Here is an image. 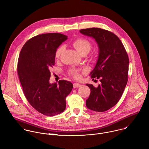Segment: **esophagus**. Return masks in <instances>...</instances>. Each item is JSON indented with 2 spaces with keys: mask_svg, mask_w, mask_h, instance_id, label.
<instances>
[{
  "mask_svg": "<svg viewBox=\"0 0 149 149\" xmlns=\"http://www.w3.org/2000/svg\"><path fill=\"white\" fill-rule=\"evenodd\" d=\"M73 85H74V88H79V87L81 86V85L79 84V83H74V84H73Z\"/></svg>",
  "mask_w": 149,
  "mask_h": 149,
  "instance_id": "obj_1",
  "label": "esophagus"
}]
</instances>
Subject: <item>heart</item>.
I'll list each match as a JSON object with an SVG mask.
<instances>
[{
	"label": "heart",
	"instance_id": "b5f03b06",
	"mask_svg": "<svg viewBox=\"0 0 149 149\" xmlns=\"http://www.w3.org/2000/svg\"><path fill=\"white\" fill-rule=\"evenodd\" d=\"M72 45L75 48V49L78 51V52L81 54L88 53L92 48L91 43L88 40L84 38H78L75 39L73 42ZM64 50V46H60L56 50L55 56L57 58H60ZM69 74L72 76L74 78H78L79 77V70L75 68L70 69L69 71Z\"/></svg>",
	"mask_w": 149,
	"mask_h": 149
}]
</instances>
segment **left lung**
Listing matches in <instances>:
<instances>
[{
    "mask_svg": "<svg viewBox=\"0 0 149 149\" xmlns=\"http://www.w3.org/2000/svg\"><path fill=\"white\" fill-rule=\"evenodd\" d=\"M79 32L94 38L99 50L98 60L90 75L93 79H99L101 84L97 87L86 84L91 93L86 106L91 110L103 112L114 106L122 96L128 82V56L119 38L109 31L91 28Z\"/></svg>",
    "mask_w": 149,
    "mask_h": 149,
    "instance_id": "1",
    "label": "left lung"
}]
</instances>
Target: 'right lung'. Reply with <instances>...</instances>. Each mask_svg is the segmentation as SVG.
<instances>
[{
    "instance_id": "add662e5",
    "label": "right lung",
    "mask_w": 149,
    "mask_h": 149,
    "mask_svg": "<svg viewBox=\"0 0 149 149\" xmlns=\"http://www.w3.org/2000/svg\"><path fill=\"white\" fill-rule=\"evenodd\" d=\"M67 39L59 33L36 35L24 44L18 57L17 72L24 95L36 111L47 116L65 110V98L73 88L72 84L65 80L49 82L56 51Z\"/></svg>"
}]
</instances>
